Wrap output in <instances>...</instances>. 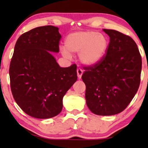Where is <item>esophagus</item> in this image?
<instances>
[{
	"label": "esophagus",
	"instance_id": "1",
	"mask_svg": "<svg viewBox=\"0 0 148 148\" xmlns=\"http://www.w3.org/2000/svg\"><path fill=\"white\" fill-rule=\"evenodd\" d=\"M76 72H77L78 77H79V79H81V76H82V74H83V72H84V70L81 68H78L77 70H76Z\"/></svg>",
	"mask_w": 148,
	"mask_h": 148
}]
</instances>
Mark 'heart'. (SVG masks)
I'll return each instance as SVG.
<instances>
[{"instance_id": "heart-1", "label": "heart", "mask_w": 148, "mask_h": 148, "mask_svg": "<svg viewBox=\"0 0 148 148\" xmlns=\"http://www.w3.org/2000/svg\"><path fill=\"white\" fill-rule=\"evenodd\" d=\"M64 47L65 49H62L64 56L69 57V53H80L81 62L91 66L98 63L104 56L108 41L103 34L94 31H78L67 35Z\"/></svg>"}]
</instances>
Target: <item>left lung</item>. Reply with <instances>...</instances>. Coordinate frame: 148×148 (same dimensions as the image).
<instances>
[{"label": "left lung", "instance_id": "8db88e82", "mask_svg": "<svg viewBox=\"0 0 148 148\" xmlns=\"http://www.w3.org/2000/svg\"><path fill=\"white\" fill-rule=\"evenodd\" d=\"M103 30L110 37L106 55L98 63L85 66L81 78L88 108L96 115H112L123 111L138 91L142 58L132 37Z\"/></svg>", "mask_w": 148, "mask_h": 148}]
</instances>
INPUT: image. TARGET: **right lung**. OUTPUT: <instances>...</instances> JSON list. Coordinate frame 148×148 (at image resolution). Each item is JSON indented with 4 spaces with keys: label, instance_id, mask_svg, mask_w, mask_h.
<instances>
[{
    "label": "right lung",
    "instance_id": "add662e5",
    "mask_svg": "<svg viewBox=\"0 0 148 148\" xmlns=\"http://www.w3.org/2000/svg\"><path fill=\"white\" fill-rule=\"evenodd\" d=\"M61 35L53 25L22 34L10 62V88L16 103L35 118L56 116L62 98L77 80L76 64L60 67L50 52H59Z\"/></svg>",
    "mask_w": 148,
    "mask_h": 148
}]
</instances>
